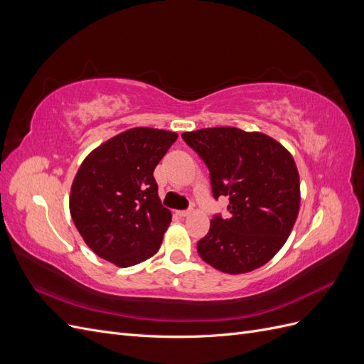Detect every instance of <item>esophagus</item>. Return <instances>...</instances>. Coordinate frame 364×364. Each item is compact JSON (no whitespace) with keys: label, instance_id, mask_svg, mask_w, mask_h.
Returning a JSON list of instances; mask_svg holds the SVG:
<instances>
[{"label":"esophagus","instance_id":"esophagus-1","mask_svg":"<svg viewBox=\"0 0 364 364\" xmlns=\"http://www.w3.org/2000/svg\"><path fill=\"white\" fill-rule=\"evenodd\" d=\"M190 214H191V209H182V211H178V215H181V217H186Z\"/></svg>","mask_w":364,"mask_h":364}]
</instances>
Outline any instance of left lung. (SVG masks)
I'll list each match as a JSON object with an SVG mask.
<instances>
[{
    "mask_svg": "<svg viewBox=\"0 0 364 364\" xmlns=\"http://www.w3.org/2000/svg\"><path fill=\"white\" fill-rule=\"evenodd\" d=\"M182 139L205 162L214 199L228 197V215L214 214L197 241L200 258L220 272H252L272 259L299 213V174L279 142L257 132L211 127Z\"/></svg>",
    "mask_w": 364,
    "mask_h": 364,
    "instance_id": "left-lung-1",
    "label": "left lung"
}]
</instances>
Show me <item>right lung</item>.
Returning <instances> with one entry per match:
<instances>
[{
	"label": "right lung",
	"instance_id": "1",
	"mask_svg": "<svg viewBox=\"0 0 364 364\" xmlns=\"http://www.w3.org/2000/svg\"><path fill=\"white\" fill-rule=\"evenodd\" d=\"M176 139L168 130L130 129L80 165L70 211L85 243L100 258L129 267L159 250L171 213L159 200L153 171Z\"/></svg>",
	"mask_w": 364,
	"mask_h": 364
}]
</instances>
